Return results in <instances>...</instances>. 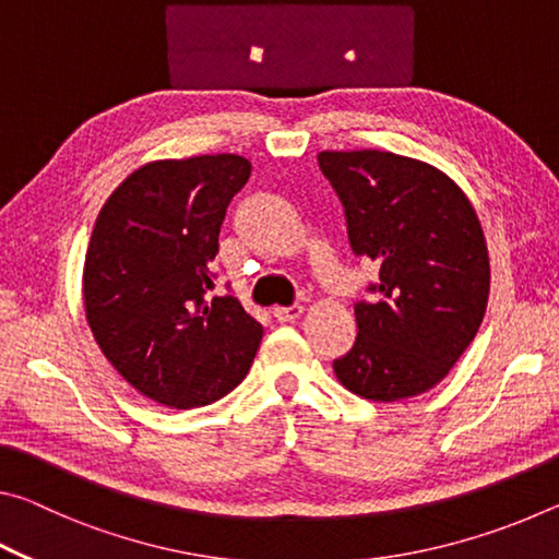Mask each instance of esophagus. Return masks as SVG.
<instances>
[{
    "mask_svg": "<svg viewBox=\"0 0 559 559\" xmlns=\"http://www.w3.org/2000/svg\"><path fill=\"white\" fill-rule=\"evenodd\" d=\"M300 313H302L300 302H293V306H276V308H273V318H276L278 323H288V320H296Z\"/></svg>",
    "mask_w": 559,
    "mask_h": 559,
    "instance_id": "esophagus-1",
    "label": "esophagus"
}]
</instances>
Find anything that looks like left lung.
Listing matches in <instances>:
<instances>
[{"mask_svg":"<svg viewBox=\"0 0 559 559\" xmlns=\"http://www.w3.org/2000/svg\"><path fill=\"white\" fill-rule=\"evenodd\" d=\"M320 173L345 210L355 257L380 266L355 302L357 337L333 370L374 402L416 396L441 382L476 337L490 266L466 194L419 159L380 150L320 153Z\"/></svg>","mask_w":559,"mask_h":559,"instance_id":"8db88e82","label":"left lung"}]
</instances>
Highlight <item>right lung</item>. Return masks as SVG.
<instances>
[{"instance_id":"right-lung-1","label":"right lung","mask_w":559,"mask_h":559,"mask_svg":"<svg viewBox=\"0 0 559 559\" xmlns=\"http://www.w3.org/2000/svg\"><path fill=\"white\" fill-rule=\"evenodd\" d=\"M251 175L239 155L163 159L108 197L93 226L83 298L110 365L173 409L229 394L263 328L234 296H214L226 206Z\"/></svg>"}]
</instances>
